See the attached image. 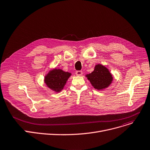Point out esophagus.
<instances>
[{
    "instance_id": "esophagus-1",
    "label": "esophagus",
    "mask_w": 150,
    "mask_h": 150,
    "mask_svg": "<svg viewBox=\"0 0 150 150\" xmlns=\"http://www.w3.org/2000/svg\"><path fill=\"white\" fill-rule=\"evenodd\" d=\"M75 74L77 76H81L83 75V72L81 71H76Z\"/></svg>"
}]
</instances>
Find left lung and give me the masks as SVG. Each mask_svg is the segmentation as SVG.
<instances>
[{"mask_svg":"<svg viewBox=\"0 0 150 150\" xmlns=\"http://www.w3.org/2000/svg\"><path fill=\"white\" fill-rule=\"evenodd\" d=\"M93 87L98 90L107 88L112 83L113 77L108 70L101 64L96 65L94 71L86 75Z\"/></svg>","mask_w":150,"mask_h":150,"instance_id":"8db88e82","label":"left lung"}]
</instances>
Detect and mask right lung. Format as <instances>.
Instances as JSON below:
<instances>
[{
    "mask_svg": "<svg viewBox=\"0 0 150 150\" xmlns=\"http://www.w3.org/2000/svg\"><path fill=\"white\" fill-rule=\"evenodd\" d=\"M71 75V74L68 72H66L61 69H55L47 74L45 81L49 88L59 92L63 88Z\"/></svg>",
    "mask_w": 150,
    "mask_h": 150,
    "instance_id": "right-lung-1",
    "label": "right lung"
}]
</instances>
